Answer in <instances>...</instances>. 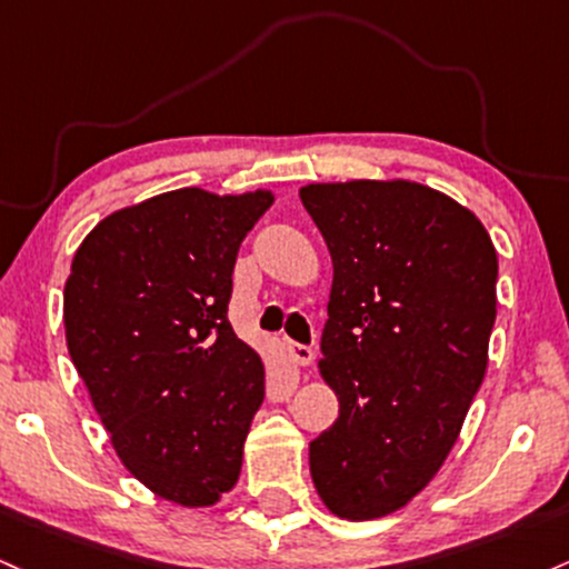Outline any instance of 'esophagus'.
<instances>
[{"label": "esophagus", "mask_w": 569, "mask_h": 569, "mask_svg": "<svg viewBox=\"0 0 569 569\" xmlns=\"http://www.w3.org/2000/svg\"><path fill=\"white\" fill-rule=\"evenodd\" d=\"M283 348H286V353H289V359L295 361V365H299V367H310V365H313V359H316L313 348L299 346V342H291V340H286Z\"/></svg>", "instance_id": "obj_1"}]
</instances>
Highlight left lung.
Instances as JSON below:
<instances>
[{"label": "left lung", "instance_id": "left-lung-1", "mask_svg": "<svg viewBox=\"0 0 569 569\" xmlns=\"http://www.w3.org/2000/svg\"><path fill=\"white\" fill-rule=\"evenodd\" d=\"M332 256L318 372L340 416L310 442L329 513L372 521L440 472L483 383L497 251L480 218L416 180L299 189Z\"/></svg>", "mask_w": 569, "mask_h": 569}]
</instances>
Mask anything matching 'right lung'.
<instances>
[{"instance_id": "right-lung-1", "label": "right lung", "mask_w": 569, "mask_h": 569, "mask_svg": "<svg viewBox=\"0 0 569 569\" xmlns=\"http://www.w3.org/2000/svg\"><path fill=\"white\" fill-rule=\"evenodd\" d=\"M274 193L191 186L116 210L74 251L64 335L118 459L180 508L234 489L264 361L227 318L242 237Z\"/></svg>"}]
</instances>
